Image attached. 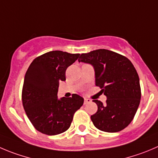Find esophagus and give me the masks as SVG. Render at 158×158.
<instances>
[{"label":"esophagus","instance_id":"esophagus-1","mask_svg":"<svg viewBox=\"0 0 158 158\" xmlns=\"http://www.w3.org/2000/svg\"><path fill=\"white\" fill-rule=\"evenodd\" d=\"M91 102V99L87 98H85V102H84V104L86 105V104H88V103H90V102Z\"/></svg>","mask_w":158,"mask_h":158}]
</instances>
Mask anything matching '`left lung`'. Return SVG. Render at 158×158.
Segmentation results:
<instances>
[{
  "label": "left lung",
  "instance_id": "8db88e82",
  "mask_svg": "<svg viewBox=\"0 0 158 158\" xmlns=\"http://www.w3.org/2000/svg\"><path fill=\"white\" fill-rule=\"evenodd\" d=\"M78 61L94 67L95 85L107 97L106 105L93 100L98 106L91 116L94 127L108 133L125 129L134 118L141 98L139 76L131 61L105 49L82 53Z\"/></svg>",
  "mask_w": 158,
  "mask_h": 158
}]
</instances>
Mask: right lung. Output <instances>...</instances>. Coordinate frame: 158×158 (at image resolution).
<instances>
[{
    "label": "right lung",
    "mask_w": 158,
    "mask_h": 158,
    "mask_svg": "<svg viewBox=\"0 0 158 158\" xmlns=\"http://www.w3.org/2000/svg\"><path fill=\"white\" fill-rule=\"evenodd\" d=\"M80 54L50 51L35 58L27 70L22 88V105L35 130L53 136L67 131L73 115L84 103L77 94L58 99L59 83L66 81V70Z\"/></svg>",
    "instance_id": "add662e5"
}]
</instances>
